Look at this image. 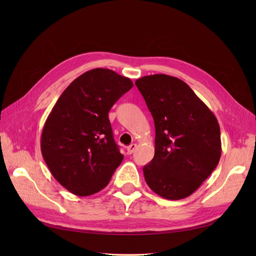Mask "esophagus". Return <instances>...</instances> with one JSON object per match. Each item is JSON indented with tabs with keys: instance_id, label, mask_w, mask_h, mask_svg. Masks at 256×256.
I'll use <instances>...</instances> for the list:
<instances>
[{
	"instance_id": "esophagus-1",
	"label": "esophagus",
	"mask_w": 256,
	"mask_h": 256,
	"mask_svg": "<svg viewBox=\"0 0 256 256\" xmlns=\"http://www.w3.org/2000/svg\"><path fill=\"white\" fill-rule=\"evenodd\" d=\"M136 143L130 144V145L127 147V152H128L129 154H132V152L136 150Z\"/></svg>"
}]
</instances>
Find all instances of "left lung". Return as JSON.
<instances>
[{
  "mask_svg": "<svg viewBox=\"0 0 256 256\" xmlns=\"http://www.w3.org/2000/svg\"><path fill=\"white\" fill-rule=\"evenodd\" d=\"M136 85L156 129L154 156L143 168L146 184L166 200L187 198L219 164L218 120L189 85L175 76H145Z\"/></svg>",
  "mask_w": 256,
  "mask_h": 256,
  "instance_id": "left-lung-1",
  "label": "left lung"
}]
</instances>
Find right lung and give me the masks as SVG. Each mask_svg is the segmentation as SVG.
Returning a JSON list of instances; mask_svg holds the SVG:
<instances>
[{
    "instance_id": "1",
    "label": "right lung",
    "mask_w": 256,
    "mask_h": 256,
    "mask_svg": "<svg viewBox=\"0 0 256 256\" xmlns=\"http://www.w3.org/2000/svg\"><path fill=\"white\" fill-rule=\"evenodd\" d=\"M132 86L129 78L110 69H92L68 85L46 120L42 157L53 177L72 194L102 190L122 164L108 113Z\"/></svg>"
}]
</instances>
